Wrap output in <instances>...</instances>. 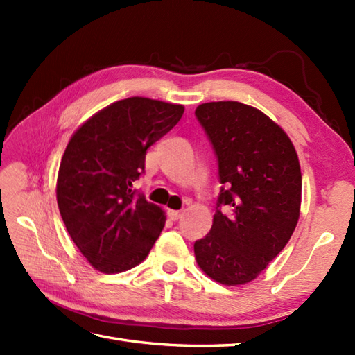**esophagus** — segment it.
Returning <instances> with one entry per match:
<instances>
[{
  "label": "esophagus",
  "mask_w": 355,
  "mask_h": 355,
  "mask_svg": "<svg viewBox=\"0 0 355 355\" xmlns=\"http://www.w3.org/2000/svg\"><path fill=\"white\" fill-rule=\"evenodd\" d=\"M168 215H169L172 221H177V220H180V218H182L183 212H182V210H169Z\"/></svg>",
  "instance_id": "esophagus-1"
}]
</instances>
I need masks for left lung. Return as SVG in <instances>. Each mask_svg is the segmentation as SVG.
<instances>
[{
	"label": "left lung",
	"mask_w": 355,
	"mask_h": 355,
	"mask_svg": "<svg viewBox=\"0 0 355 355\" xmlns=\"http://www.w3.org/2000/svg\"><path fill=\"white\" fill-rule=\"evenodd\" d=\"M218 158L221 192L212 229L195 241L200 268L224 285L253 281L288 243L300 214L302 173L288 135L241 102L195 110ZM227 205L225 216L219 207Z\"/></svg>",
	"instance_id": "obj_1"
}]
</instances>
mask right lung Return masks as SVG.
Listing matches in <instances>:
<instances>
[{"label": "right lung", "mask_w": 355, "mask_h": 355, "mask_svg": "<svg viewBox=\"0 0 355 355\" xmlns=\"http://www.w3.org/2000/svg\"><path fill=\"white\" fill-rule=\"evenodd\" d=\"M183 105L128 97L96 112L71 135L59 166L56 198L73 243L102 273L145 261L166 216L132 183L146 150L178 123Z\"/></svg>", "instance_id": "right-lung-1"}]
</instances>
